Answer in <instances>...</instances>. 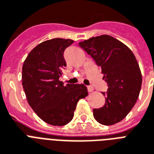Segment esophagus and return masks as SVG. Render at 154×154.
<instances>
[{
	"label": "esophagus",
	"mask_w": 154,
	"mask_h": 154,
	"mask_svg": "<svg viewBox=\"0 0 154 154\" xmlns=\"http://www.w3.org/2000/svg\"><path fill=\"white\" fill-rule=\"evenodd\" d=\"M87 89H88V92H89V93H91V92L94 91V88L92 86H88Z\"/></svg>",
	"instance_id": "obj_1"
}]
</instances>
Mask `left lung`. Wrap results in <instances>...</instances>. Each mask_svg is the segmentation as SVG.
<instances>
[{
    "label": "left lung",
    "mask_w": 154,
    "mask_h": 154,
    "mask_svg": "<svg viewBox=\"0 0 154 154\" xmlns=\"http://www.w3.org/2000/svg\"><path fill=\"white\" fill-rule=\"evenodd\" d=\"M83 49L101 69L107 82L105 103L93 110L97 122L104 125L118 123L137 102L142 83L138 62L129 47L109 35H101L79 42Z\"/></svg>",
    "instance_id": "1"
}]
</instances>
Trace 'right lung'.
I'll return each mask as SVG.
<instances>
[{
  "mask_svg": "<svg viewBox=\"0 0 154 154\" xmlns=\"http://www.w3.org/2000/svg\"><path fill=\"white\" fill-rule=\"evenodd\" d=\"M71 39L53 38L31 50L22 67V85L29 105L48 124L62 126L72 121L80 99L88 96L83 84H67L59 77L66 66L64 51Z\"/></svg>",
  "mask_w": 154,
  "mask_h": 154,
  "instance_id": "right-lung-1",
  "label": "right lung"
}]
</instances>
